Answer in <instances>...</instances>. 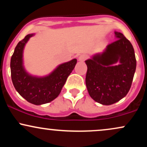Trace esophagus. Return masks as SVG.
Segmentation results:
<instances>
[{
	"mask_svg": "<svg viewBox=\"0 0 147 147\" xmlns=\"http://www.w3.org/2000/svg\"><path fill=\"white\" fill-rule=\"evenodd\" d=\"M86 58H87V56L86 55H81L79 57L78 60L79 61H84L86 59Z\"/></svg>",
	"mask_w": 147,
	"mask_h": 147,
	"instance_id": "1",
	"label": "esophagus"
}]
</instances>
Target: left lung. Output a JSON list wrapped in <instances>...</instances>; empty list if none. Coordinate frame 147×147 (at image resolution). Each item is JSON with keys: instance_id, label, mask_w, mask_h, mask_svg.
Listing matches in <instances>:
<instances>
[{"instance_id": "1", "label": "left lung", "mask_w": 147, "mask_h": 147, "mask_svg": "<svg viewBox=\"0 0 147 147\" xmlns=\"http://www.w3.org/2000/svg\"><path fill=\"white\" fill-rule=\"evenodd\" d=\"M116 41L85 61L86 85L91 98L102 105H111L127 95L136 69L132 44L124 34L115 32Z\"/></svg>"}]
</instances>
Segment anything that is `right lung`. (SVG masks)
Wrapping results in <instances>:
<instances>
[{
  "label": "right lung",
  "instance_id": "1",
  "mask_svg": "<svg viewBox=\"0 0 147 147\" xmlns=\"http://www.w3.org/2000/svg\"><path fill=\"white\" fill-rule=\"evenodd\" d=\"M34 35L30 34L25 36L15 48L10 62L11 77L15 89L21 97L31 104L41 105L58 97L67 78L75 68L77 59L60 64L46 76L30 75L23 65V50L30 37Z\"/></svg>",
  "mask_w": 147,
  "mask_h": 147
}]
</instances>
